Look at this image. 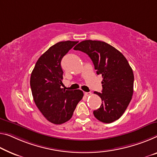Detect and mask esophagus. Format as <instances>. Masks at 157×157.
I'll return each mask as SVG.
<instances>
[{
    "mask_svg": "<svg viewBox=\"0 0 157 157\" xmlns=\"http://www.w3.org/2000/svg\"><path fill=\"white\" fill-rule=\"evenodd\" d=\"M84 95H85L86 96H90V95H91V93H84Z\"/></svg>",
    "mask_w": 157,
    "mask_h": 157,
    "instance_id": "esophagus-1",
    "label": "esophagus"
}]
</instances>
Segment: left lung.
Instances as JSON below:
<instances>
[{"label":"left lung","instance_id":"1","mask_svg":"<svg viewBox=\"0 0 157 157\" xmlns=\"http://www.w3.org/2000/svg\"><path fill=\"white\" fill-rule=\"evenodd\" d=\"M74 49L88 55L97 74L103 78L102 93H94L102 100L100 107L93 112L95 117L106 124L119 119L133 93V72L126 58L115 48L100 40H83Z\"/></svg>","mask_w":157,"mask_h":157}]
</instances>
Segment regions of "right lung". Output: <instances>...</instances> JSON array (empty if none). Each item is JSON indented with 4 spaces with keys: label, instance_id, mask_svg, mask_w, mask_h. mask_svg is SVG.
<instances>
[{
    "label": "right lung",
    "instance_id": "1",
    "mask_svg": "<svg viewBox=\"0 0 157 157\" xmlns=\"http://www.w3.org/2000/svg\"><path fill=\"white\" fill-rule=\"evenodd\" d=\"M77 43L67 40L53 45L38 58L31 72L30 86L33 100L45 119L54 124L68 121L83 96L81 90L62 88V59Z\"/></svg>",
    "mask_w": 157,
    "mask_h": 157
}]
</instances>
